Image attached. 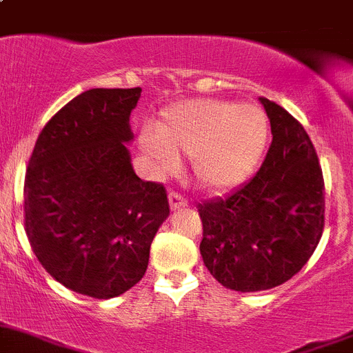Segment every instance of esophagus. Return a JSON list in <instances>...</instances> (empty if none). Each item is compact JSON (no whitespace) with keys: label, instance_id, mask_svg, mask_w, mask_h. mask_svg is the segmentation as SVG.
<instances>
[{"label":"esophagus","instance_id":"34e87169","mask_svg":"<svg viewBox=\"0 0 353 353\" xmlns=\"http://www.w3.org/2000/svg\"><path fill=\"white\" fill-rule=\"evenodd\" d=\"M170 206L171 210H180V208H187L189 206V199L185 196H182L180 192H170Z\"/></svg>","mask_w":353,"mask_h":353}]
</instances>
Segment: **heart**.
Wrapping results in <instances>:
<instances>
[{"label":"heart","mask_w":353,"mask_h":353,"mask_svg":"<svg viewBox=\"0 0 353 353\" xmlns=\"http://www.w3.org/2000/svg\"><path fill=\"white\" fill-rule=\"evenodd\" d=\"M266 140V115L257 106L194 99L170 106L145 132L143 147L164 173H173L180 155H187L199 185L225 189L250 173Z\"/></svg>","instance_id":"b5f03b06"}]
</instances>
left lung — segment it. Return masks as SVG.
I'll return each mask as SVG.
<instances>
[{
  "instance_id": "8db88e82",
  "label": "left lung",
  "mask_w": 353,
  "mask_h": 353,
  "mask_svg": "<svg viewBox=\"0 0 353 353\" xmlns=\"http://www.w3.org/2000/svg\"><path fill=\"white\" fill-rule=\"evenodd\" d=\"M271 124L263 166L225 198L199 203L205 266L225 289L282 285L315 252L325 222L324 174L301 122L261 98Z\"/></svg>"
}]
</instances>
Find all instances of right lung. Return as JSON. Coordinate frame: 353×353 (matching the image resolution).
Returning a JSON list of instances; mask_svg holds the SVG:
<instances>
[{
	"instance_id": "right-lung-1",
	"label": "right lung",
	"mask_w": 353,
	"mask_h": 353,
	"mask_svg": "<svg viewBox=\"0 0 353 353\" xmlns=\"http://www.w3.org/2000/svg\"><path fill=\"white\" fill-rule=\"evenodd\" d=\"M134 89H90L45 124L24 179V229L52 278L94 299L143 278L155 232L170 213L163 183L131 166Z\"/></svg>"
}]
</instances>
